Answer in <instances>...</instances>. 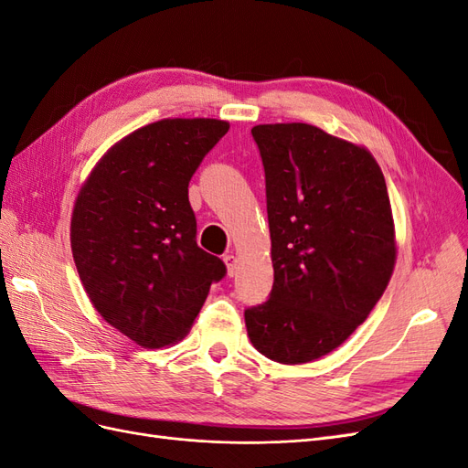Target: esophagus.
Listing matches in <instances>:
<instances>
[{
	"label": "esophagus",
	"mask_w": 468,
	"mask_h": 468,
	"mask_svg": "<svg viewBox=\"0 0 468 468\" xmlns=\"http://www.w3.org/2000/svg\"><path fill=\"white\" fill-rule=\"evenodd\" d=\"M224 263H226V271H229L230 277H234L238 271V258L234 253H229V256H224Z\"/></svg>",
	"instance_id": "obj_1"
}]
</instances>
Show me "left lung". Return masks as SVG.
Segmentation results:
<instances>
[{
    "mask_svg": "<svg viewBox=\"0 0 468 468\" xmlns=\"http://www.w3.org/2000/svg\"><path fill=\"white\" fill-rule=\"evenodd\" d=\"M265 169L273 289L244 313L250 342L282 365L342 346L396 263L392 208L373 154L306 122L251 129Z\"/></svg>",
    "mask_w": 468,
    "mask_h": 468,
    "instance_id": "8db88e82",
    "label": "left lung"
}]
</instances>
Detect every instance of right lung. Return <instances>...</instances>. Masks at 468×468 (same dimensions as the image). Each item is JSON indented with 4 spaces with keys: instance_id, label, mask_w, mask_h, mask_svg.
Segmentation results:
<instances>
[{
    "instance_id": "add662e5",
    "label": "right lung",
    "mask_w": 468,
    "mask_h": 468,
    "mask_svg": "<svg viewBox=\"0 0 468 468\" xmlns=\"http://www.w3.org/2000/svg\"><path fill=\"white\" fill-rule=\"evenodd\" d=\"M217 119H162L112 144L83 183L69 244L93 308L134 344L187 335L226 265L197 246L189 181L229 133Z\"/></svg>"
}]
</instances>
